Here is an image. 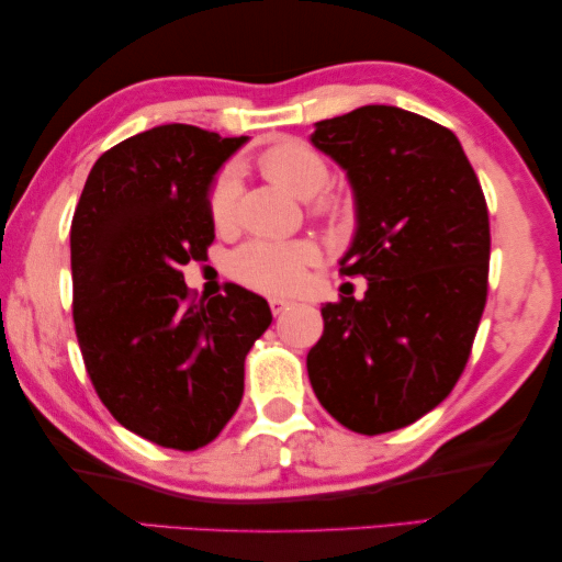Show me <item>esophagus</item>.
Wrapping results in <instances>:
<instances>
[{
    "label": "esophagus",
    "mask_w": 562,
    "mask_h": 562,
    "mask_svg": "<svg viewBox=\"0 0 562 562\" xmlns=\"http://www.w3.org/2000/svg\"><path fill=\"white\" fill-rule=\"evenodd\" d=\"M289 303H291V301H286V299H269V306H271V311H273V316H279L281 311H286Z\"/></svg>",
    "instance_id": "obj_1"
}]
</instances>
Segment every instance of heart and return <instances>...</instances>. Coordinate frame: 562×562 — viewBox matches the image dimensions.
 Wrapping results in <instances>:
<instances>
[{
  "label": "heart",
  "mask_w": 562,
  "mask_h": 562,
  "mask_svg": "<svg viewBox=\"0 0 562 562\" xmlns=\"http://www.w3.org/2000/svg\"><path fill=\"white\" fill-rule=\"evenodd\" d=\"M261 171L281 189L299 199H314L328 181V164L316 149L303 142H281L266 149L259 159ZM238 189H241V171L226 167L218 173L209 196V211L216 226H228L236 214ZM324 214L338 216L344 211L341 199H324L316 204ZM316 261V248L306 241H248L228 259V271L236 281L256 291L283 293L296 291L306 269Z\"/></svg>",
  "instance_id": "heart-1"
}]
</instances>
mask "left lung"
I'll use <instances>...</instances> for the list:
<instances>
[{
  "label": "left lung",
  "mask_w": 562,
  "mask_h": 562,
  "mask_svg": "<svg viewBox=\"0 0 562 562\" xmlns=\"http://www.w3.org/2000/svg\"><path fill=\"white\" fill-rule=\"evenodd\" d=\"M314 126L311 144L353 194L356 232L338 263L368 289L321 308L308 379L346 428L389 434L461 379L488 296V206L458 136L426 116L368 104Z\"/></svg>",
  "instance_id": "1"
}]
</instances>
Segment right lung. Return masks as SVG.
<instances>
[{
	"label": "right lung",
	"instance_id": "1",
	"mask_svg": "<svg viewBox=\"0 0 562 562\" xmlns=\"http://www.w3.org/2000/svg\"><path fill=\"white\" fill-rule=\"evenodd\" d=\"M248 136L161 124L91 167L71 221L74 326L109 413L156 446L214 440L244 395V361L271 326L259 293L189 301L181 266L214 241L209 196Z\"/></svg>",
	"mask_w": 562,
	"mask_h": 562
}]
</instances>
